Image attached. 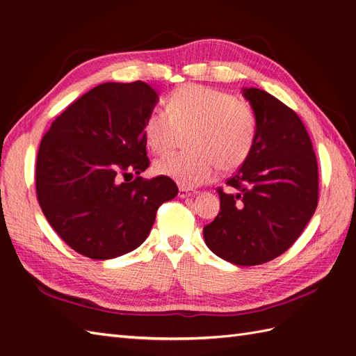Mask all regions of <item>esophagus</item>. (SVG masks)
Wrapping results in <instances>:
<instances>
[{
  "label": "esophagus",
  "mask_w": 356,
  "mask_h": 356,
  "mask_svg": "<svg viewBox=\"0 0 356 356\" xmlns=\"http://www.w3.org/2000/svg\"><path fill=\"white\" fill-rule=\"evenodd\" d=\"M195 193H196V191H193V190H190V188H187V187H179L178 196H179L181 199H184V197L193 196V195H195Z\"/></svg>",
  "instance_id": "esophagus-1"
}]
</instances>
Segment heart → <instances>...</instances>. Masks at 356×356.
<instances>
[{
	"label": "heart",
	"instance_id": "obj_1",
	"mask_svg": "<svg viewBox=\"0 0 356 356\" xmlns=\"http://www.w3.org/2000/svg\"><path fill=\"white\" fill-rule=\"evenodd\" d=\"M190 131L187 153H170L154 161L157 175L193 187L217 170L238 169L251 153L257 122L250 106L233 95L199 84H184L168 98L166 111L154 110L144 123V136L154 153H165L177 132Z\"/></svg>",
	"mask_w": 356,
	"mask_h": 356
}]
</instances>
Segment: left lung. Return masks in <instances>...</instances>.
I'll use <instances>...</instances> for the list:
<instances>
[{"mask_svg":"<svg viewBox=\"0 0 356 356\" xmlns=\"http://www.w3.org/2000/svg\"><path fill=\"white\" fill-rule=\"evenodd\" d=\"M257 122L242 166L218 188L220 212L203 227L204 243L222 260L257 266L284 254L318 204V163L300 117L275 96L242 89Z\"/></svg>","mask_w":356,"mask_h":356,"instance_id":"8db88e82","label":"left lung"}]
</instances>
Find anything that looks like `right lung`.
Here are the masks:
<instances>
[{"mask_svg":"<svg viewBox=\"0 0 356 356\" xmlns=\"http://www.w3.org/2000/svg\"><path fill=\"white\" fill-rule=\"evenodd\" d=\"M157 101L144 81L104 83L68 105L42 136L37 199L75 252L110 260L136 250L160 204L178 195L168 177L126 181L149 166L144 123Z\"/></svg>","mask_w":356,"mask_h":356,"instance_id":"add662e5","label":"right lung"}]
</instances>
